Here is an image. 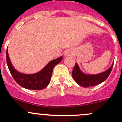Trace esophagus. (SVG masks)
I'll return each mask as SVG.
<instances>
[{
  "instance_id": "esophagus-1",
  "label": "esophagus",
  "mask_w": 122,
  "mask_h": 122,
  "mask_svg": "<svg viewBox=\"0 0 122 122\" xmlns=\"http://www.w3.org/2000/svg\"><path fill=\"white\" fill-rule=\"evenodd\" d=\"M65 55H66V56H68L69 53H68V52H66V53L65 54Z\"/></svg>"
}]
</instances>
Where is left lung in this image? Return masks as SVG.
<instances>
[{"instance_id": "1", "label": "left lung", "mask_w": 122, "mask_h": 122, "mask_svg": "<svg viewBox=\"0 0 122 122\" xmlns=\"http://www.w3.org/2000/svg\"><path fill=\"white\" fill-rule=\"evenodd\" d=\"M113 63L106 71L97 74H87L84 73L80 69L78 65L76 63L72 72V77L77 84L86 88L99 84L108 78L112 70Z\"/></svg>"}]
</instances>
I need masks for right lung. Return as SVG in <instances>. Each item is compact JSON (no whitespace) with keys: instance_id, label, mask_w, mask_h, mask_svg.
<instances>
[{"instance_id":"add662e5","label":"right lung","mask_w":122,"mask_h":122,"mask_svg":"<svg viewBox=\"0 0 122 122\" xmlns=\"http://www.w3.org/2000/svg\"><path fill=\"white\" fill-rule=\"evenodd\" d=\"M62 59V56H60L49 62L39 72L32 74H26L21 73L15 70L10 60L8 49L6 51L7 64L10 72L15 81L23 88L34 90L44 89L50 84L52 70L56 64L61 62Z\"/></svg>"}]
</instances>
